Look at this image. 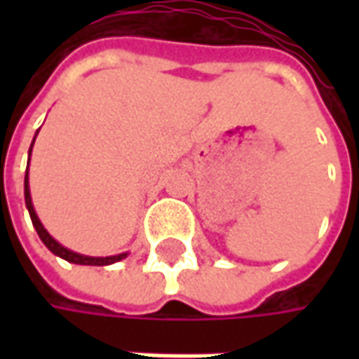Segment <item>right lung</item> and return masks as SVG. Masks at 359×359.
<instances>
[{"label":"right lung","mask_w":359,"mask_h":359,"mask_svg":"<svg viewBox=\"0 0 359 359\" xmlns=\"http://www.w3.org/2000/svg\"><path fill=\"white\" fill-rule=\"evenodd\" d=\"M34 144V142H32ZM30 151H32V146H30ZM25 202H27L28 213H30V219H32V225H34L36 233L38 236L42 238V242L48 246V248L55 254V256L63 257L67 259L69 264H79V265H111L115 264V262H121V259H125L126 254H118V256H107V257H92V256H82V254H76L73 250L65 248V246H61L53 236H51L43 225L40 223V219L36 215L34 205H32V198H30V187H28V169L27 175H25Z\"/></svg>","instance_id":"1"}]
</instances>
